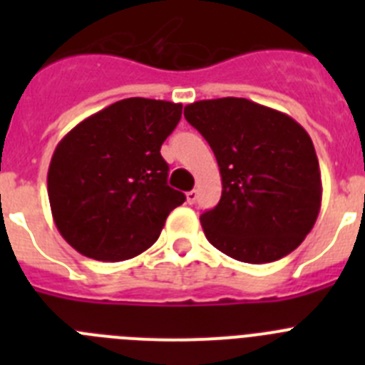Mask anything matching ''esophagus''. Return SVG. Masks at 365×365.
I'll use <instances>...</instances> for the list:
<instances>
[{
	"instance_id": "34e87169",
	"label": "esophagus",
	"mask_w": 365,
	"mask_h": 365,
	"mask_svg": "<svg viewBox=\"0 0 365 365\" xmlns=\"http://www.w3.org/2000/svg\"><path fill=\"white\" fill-rule=\"evenodd\" d=\"M197 190H192V192L186 193V201H188V205H193V202L197 201Z\"/></svg>"
}]
</instances>
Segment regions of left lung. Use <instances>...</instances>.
Returning <instances> with one entry per match:
<instances>
[{"mask_svg": "<svg viewBox=\"0 0 365 365\" xmlns=\"http://www.w3.org/2000/svg\"><path fill=\"white\" fill-rule=\"evenodd\" d=\"M185 117L210 144L221 172V199L201 215L206 240L254 265L298 248L322 205L307 131L285 113L234 96L193 102Z\"/></svg>", "mask_w": 365, "mask_h": 365, "instance_id": "obj_1", "label": "left lung"}]
</instances>
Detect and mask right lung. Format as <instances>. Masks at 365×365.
<instances>
[{"mask_svg": "<svg viewBox=\"0 0 365 365\" xmlns=\"http://www.w3.org/2000/svg\"><path fill=\"white\" fill-rule=\"evenodd\" d=\"M182 104L124 98L95 113L58 143L47 173L51 212L63 240L98 261L138 256L159 240L186 201L168 186L160 146Z\"/></svg>", "mask_w": 365, "mask_h": 365, "instance_id": "obj_1", "label": "right lung"}]
</instances>
